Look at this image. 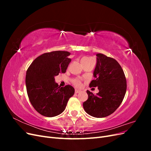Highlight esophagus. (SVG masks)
Wrapping results in <instances>:
<instances>
[{"label":"esophagus","instance_id":"34e87169","mask_svg":"<svg viewBox=\"0 0 151 151\" xmlns=\"http://www.w3.org/2000/svg\"><path fill=\"white\" fill-rule=\"evenodd\" d=\"M81 92V91L80 90H77V89H76V91H75V93H76V94H77V93H79Z\"/></svg>","mask_w":151,"mask_h":151}]
</instances>
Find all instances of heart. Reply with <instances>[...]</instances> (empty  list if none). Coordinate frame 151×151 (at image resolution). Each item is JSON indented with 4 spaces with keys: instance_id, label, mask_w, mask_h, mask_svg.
<instances>
[{
    "instance_id": "obj_1",
    "label": "heart",
    "mask_w": 151,
    "mask_h": 151,
    "mask_svg": "<svg viewBox=\"0 0 151 151\" xmlns=\"http://www.w3.org/2000/svg\"><path fill=\"white\" fill-rule=\"evenodd\" d=\"M91 60H93V58H91L88 57H84L82 58L81 61V62H88V61H91ZM72 83L75 87H76V88H81L82 86H83V84H82L81 80L78 78L73 79L72 80Z\"/></svg>"
}]
</instances>
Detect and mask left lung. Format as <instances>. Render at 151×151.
Returning a JSON list of instances; mask_svg holds the SVG:
<instances>
[{
	"label": "left lung",
	"mask_w": 151,
	"mask_h": 151,
	"mask_svg": "<svg viewBox=\"0 0 151 151\" xmlns=\"http://www.w3.org/2000/svg\"><path fill=\"white\" fill-rule=\"evenodd\" d=\"M97 63L89 87H96L99 93L94 94L87 91L88 99L83 103L86 112L96 118L111 115L119 107L125 97L127 81L118 62L101 53L96 54Z\"/></svg>",
	"instance_id": "1"
}]
</instances>
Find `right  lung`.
Instances as JSON below:
<instances>
[{"mask_svg":"<svg viewBox=\"0 0 151 151\" xmlns=\"http://www.w3.org/2000/svg\"><path fill=\"white\" fill-rule=\"evenodd\" d=\"M66 51L45 53L35 59L26 71V91L36 111L47 117L62 113L75 89L70 85L58 86L54 77L66 72L71 59Z\"/></svg>","mask_w":151,"mask_h":151,"instance_id":"right-lung-1","label":"right lung"}]
</instances>
